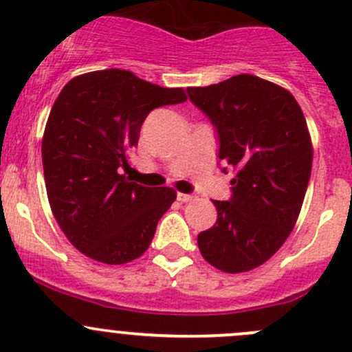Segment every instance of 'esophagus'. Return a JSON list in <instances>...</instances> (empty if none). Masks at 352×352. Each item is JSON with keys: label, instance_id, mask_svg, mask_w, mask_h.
I'll list each match as a JSON object with an SVG mask.
<instances>
[{"label": "esophagus", "instance_id": "esophagus-1", "mask_svg": "<svg viewBox=\"0 0 352 352\" xmlns=\"http://www.w3.org/2000/svg\"><path fill=\"white\" fill-rule=\"evenodd\" d=\"M193 195H188V193H177V200L181 203H186V201H191L193 200Z\"/></svg>", "mask_w": 352, "mask_h": 352}]
</instances>
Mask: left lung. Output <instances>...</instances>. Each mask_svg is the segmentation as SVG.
<instances>
[{"label":"left lung","instance_id":"8db88e82","mask_svg":"<svg viewBox=\"0 0 352 352\" xmlns=\"http://www.w3.org/2000/svg\"><path fill=\"white\" fill-rule=\"evenodd\" d=\"M188 96L217 129L219 159L235 171L230 200H213L217 222L198 234V248L217 270L245 273L295 227L311 173L309 126L292 93L252 74L188 88Z\"/></svg>","mask_w":352,"mask_h":352}]
</instances>
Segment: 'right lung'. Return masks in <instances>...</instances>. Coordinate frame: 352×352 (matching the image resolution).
<instances>
[{"label": "right lung", "mask_w": 352, "mask_h": 352, "mask_svg": "<svg viewBox=\"0 0 352 352\" xmlns=\"http://www.w3.org/2000/svg\"><path fill=\"white\" fill-rule=\"evenodd\" d=\"M186 101L123 69L76 76L57 96L42 139L47 197L57 223L82 254L125 264L147 251L173 188H147L120 169L154 108Z\"/></svg>", "instance_id": "add662e5"}]
</instances>
